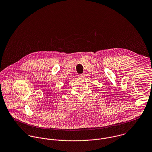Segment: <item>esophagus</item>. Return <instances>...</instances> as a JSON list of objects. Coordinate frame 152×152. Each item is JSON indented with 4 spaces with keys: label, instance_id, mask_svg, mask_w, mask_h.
<instances>
[{
    "label": "esophagus",
    "instance_id": "obj_1",
    "mask_svg": "<svg viewBox=\"0 0 152 152\" xmlns=\"http://www.w3.org/2000/svg\"><path fill=\"white\" fill-rule=\"evenodd\" d=\"M84 74H80V75H78V77L79 78H83V77H84Z\"/></svg>",
    "mask_w": 152,
    "mask_h": 152
}]
</instances>
